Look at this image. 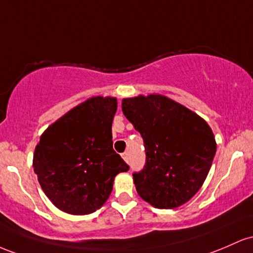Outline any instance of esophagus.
<instances>
[{
  "instance_id": "1",
  "label": "esophagus",
  "mask_w": 253,
  "mask_h": 253,
  "mask_svg": "<svg viewBox=\"0 0 253 253\" xmlns=\"http://www.w3.org/2000/svg\"><path fill=\"white\" fill-rule=\"evenodd\" d=\"M122 158H123L126 163H129V154H127V152H124L123 154H122Z\"/></svg>"
}]
</instances>
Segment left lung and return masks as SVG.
I'll use <instances>...</instances> for the list:
<instances>
[{
	"mask_svg": "<svg viewBox=\"0 0 253 253\" xmlns=\"http://www.w3.org/2000/svg\"><path fill=\"white\" fill-rule=\"evenodd\" d=\"M122 111L144 143L146 164L132 173L137 194L159 209L188 202L203 185L216 153L207 122L159 94L123 99Z\"/></svg>",
	"mask_w": 253,
	"mask_h": 253,
	"instance_id": "8db88e82",
	"label": "left lung"
}]
</instances>
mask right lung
I'll list each match as a JSON object with an SVG mask.
<instances>
[{"mask_svg": "<svg viewBox=\"0 0 253 253\" xmlns=\"http://www.w3.org/2000/svg\"><path fill=\"white\" fill-rule=\"evenodd\" d=\"M115 98L95 96L74 107L42 135L33 167L42 191L68 214H90L106 202L127 165L112 148Z\"/></svg>", "mask_w": 253, "mask_h": 253, "instance_id": "1", "label": "right lung"}]
</instances>
